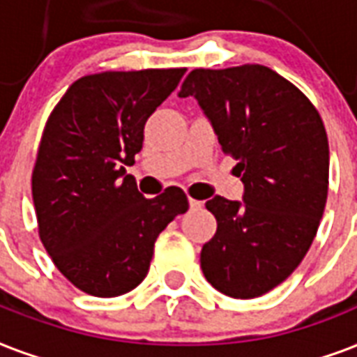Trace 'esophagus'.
Masks as SVG:
<instances>
[{"label": "esophagus", "mask_w": 357, "mask_h": 357, "mask_svg": "<svg viewBox=\"0 0 357 357\" xmlns=\"http://www.w3.org/2000/svg\"><path fill=\"white\" fill-rule=\"evenodd\" d=\"M188 203H190V208L192 210H199L201 208V206H203V203H201V201H197V199H188Z\"/></svg>", "instance_id": "1"}]
</instances>
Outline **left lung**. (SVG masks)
<instances>
[{
  "label": "left lung",
  "instance_id": "left-lung-1",
  "mask_svg": "<svg viewBox=\"0 0 357 357\" xmlns=\"http://www.w3.org/2000/svg\"><path fill=\"white\" fill-rule=\"evenodd\" d=\"M178 96L197 100L244 184L242 201H206L218 231L201 250L204 278L231 298L262 296L296 270L319 229L330 173L322 119L262 65L195 68Z\"/></svg>",
  "mask_w": 357,
  "mask_h": 357
}]
</instances>
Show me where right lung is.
<instances>
[{
    "label": "right lung",
    "instance_id": "obj_1",
    "mask_svg": "<svg viewBox=\"0 0 357 357\" xmlns=\"http://www.w3.org/2000/svg\"><path fill=\"white\" fill-rule=\"evenodd\" d=\"M186 68L100 73L74 82L44 128L33 169L38 234L74 287L100 298L145 279L154 242L188 210L181 188L145 199L124 165L135 162L143 130Z\"/></svg>",
    "mask_w": 357,
    "mask_h": 357
}]
</instances>
